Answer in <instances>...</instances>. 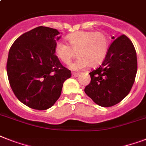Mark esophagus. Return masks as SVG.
<instances>
[{"mask_svg": "<svg viewBox=\"0 0 146 146\" xmlns=\"http://www.w3.org/2000/svg\"><path fill=\"white\" fill-rule=\"evenodd\" d=\"M79 75H80V73H72V76H73V77H77Z\"/></svg>", "mask_w": 146, "mask_h": 146, "instance_id": "34e87169", "label": "esophagus"}]
</instances>
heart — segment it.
Instances as JSON below:
<instances>
[{
	"label": "heart",
	"instance_id": "heart-1",
	"mask_svg": "<svg viewBox=\"0 0 146 146\" xmlns=\"http://www.w3.org/2000/svg\"><path fill=\"white\" fill-rule=\"evenodd\" d=\"M70 45L59 41L55 44L54 52L64 64L70 63L77 52L78 58L70 64L69 68L80 70L90 64L95 66L102 64L106 57L109 42L105 34L102 32H78L67 36Z\"/></svg>",
	"mask_w": 146,
	"mask_h": 146
}]
</instances>
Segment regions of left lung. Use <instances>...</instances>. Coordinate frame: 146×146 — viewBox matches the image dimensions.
I'll use <instances>...</instances> for the list:
<instances>
[{
    "label": "left lung",
    "instance_id": "1",
    "mask_svg": "<svg viewBox=\"0 0 146 146\" xmlns=\"http://www.w3.org/2000/svg\"><path fill=\"white\" fill-rule=\"evenodd\" d=\"M136 72L135 48L126 35H120L113 40L102 65L89 73L91 82L85 92L99 106L115 105L129 94Z\"/></svg>",
    "mask_w": 146,
    "mask_h": 146
}]
</instances>
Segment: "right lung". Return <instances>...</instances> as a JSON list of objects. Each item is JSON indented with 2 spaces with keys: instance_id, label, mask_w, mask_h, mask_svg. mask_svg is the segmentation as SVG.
<instances>
[{
  "instance_id": "right-lung-1",
  "label": "right lung",
  "mask_w": 146,
  "mask_h": 146,
  "mask_svg": "<svg viewBox=\"0 0 146 146\" xmlns=\"http://www.w3.org/2000/svg\"><path fill=\"white\" fill-rule=\"evenodd\" d=\"M57 29L38 26L20 35L8 54L7 73L13 93L25 105L35 110L53 106L61 94L71 71L54 54L60 38Z\"/></svg>"
}]
</instances>
